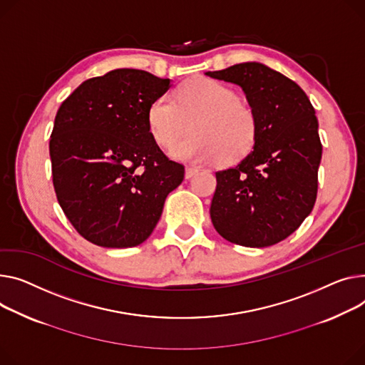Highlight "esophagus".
Here are the masks:
<instances>
[{
	"instance_id": "1",
	"label": "esophagus",
	"mask_w": 365,
	"mask_h": 365,
	"mask_svg": "<svg viewBox=\"0 0 365 365\" xmlns=\"http://www.w3.org/2000/svg\"><path fill=\"white\" fill-rule=\"evenodd\" d=\"M197 173H198V168H195V167H186L185 178H186V179H190L192 176H195Z\"/></svg>"
}]
</instances>
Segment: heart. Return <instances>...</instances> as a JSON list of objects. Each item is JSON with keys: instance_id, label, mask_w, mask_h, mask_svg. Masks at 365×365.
Returning <instances> with one entry per match:
<instances>
[{"instance_id": "1", "label": "heart", "mask_w": 365, "mask_h": 365, "mask_svg": "<svg viewBox=\"0 0 365 365\" xmlns=\"http://www.w3.org/2000/svg\"><path fill=\"white\" fill-rule=\"evenodd\" d=\"M196 132L175 145L178 160L232 164L244 158L255 145L258 121L255 111L237 93L212 79L185 82L176 92V103L167 96L154 100L148 110V126L161 147H172L190 128Z\"/></svg>"}]
</instances>
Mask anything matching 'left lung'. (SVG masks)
I'll use <instances>...</instances> for the list:
<instances>
[{
    "mask_svg": "<svg viewBox=\"0 0 365 365\" xmlns=\"http://www.w3.org/2000/svg\"><path fill=\"white\" fill-rule=\"evenodd\" d=\"M205 75L239 85L258 121L252 151L215 173L212 226L236 245L279 244L302 225L317 200L323 147L314 107L294 81L259 63Z\"/></svg>",
    "mask_w": 365,
    "mask_h": 365,
    "instance_id": "obj_1",
    "label": "left lung"
}]
</instances>
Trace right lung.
<instances>
[{
  "mask_svg": "<svg viewBox=\"0 0 365 365\" xmlns=\"http://www.w3.org/2000/svg\"><path fill=\"white\" fill-rule=\"evenodd\" d=\"M170 79L117 68L85 81L60 106L50 139L54 190L71 226L91 244L147 240L185 167L160 150L148 110Z\"/></svg>",
  "mask_w": 365,
  "mask_h": 365,
  "instance_id": "add662e5",
  "label": "right lung"
}]
</instances>
